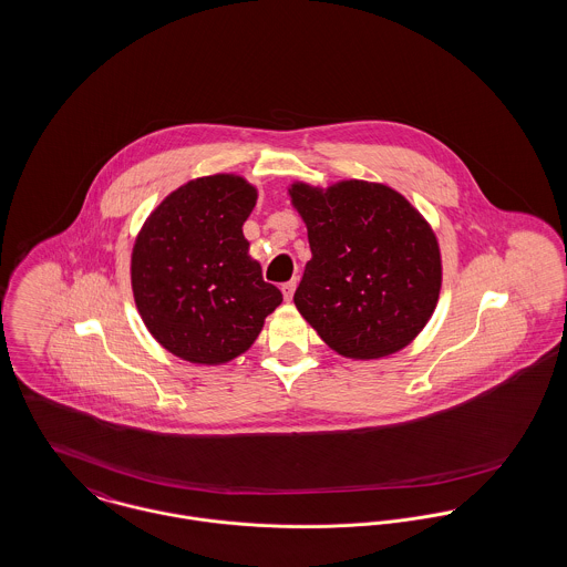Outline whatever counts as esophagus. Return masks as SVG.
Masks as SVG:
<instances>
[{
  "mask_svg": "<svg viewBox=\"0 0 567 567\" xmlns=\"http://www.w3.org/2000/svg\"><path fill=\"white\" fill-rule=\"evenodd\" d=\"M296 287H298V280H289V282H285V285H282V296H285V300H287V302H291V300H293Z\"/></svg>",
  "mask_w": 567,
  "mask_h": 567,
  "instance_id": "34e87169",
  "label": "esophagus"
}]
</instances>
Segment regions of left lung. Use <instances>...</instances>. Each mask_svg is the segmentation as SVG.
<instances>
[{
	"label": "left lung",
	"mask_w": 567,
	"mask_h": 567,
	"mask_svg": "<svg viewBox=\"0 0 567 567\" xmlns=\"http://www.w3.org/2000/svg\"><path fill=\"white\" fill-rule=\"evenodd\" d=\"M312 259L293 296L323 343L353 360L410 346L436 310L442 259L436 233L384 183L348 178L289 187Z\"/></svg>",
	"instance_id": "1"
}]
</instances>
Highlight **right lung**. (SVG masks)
I'll return each instance as SVG.
<instances>
[{
    "label": "right lung",
    "mask_w": 567,
    "mask_h": 567,
    "mask_svg": "<svg viewBox=\"0 0 567 567\" xmlns=\"http://www.w3.org/2000/svg\"><path fill=\"white\" fill-rule=\"evenodd\" d=\"M259 192L239 175L192 178L142 224L131 252V289L153 339L194 364L248 351L282 293L250 259L244 221Z\"/></svg>",
    "instance_id": "obj_1"
}]
</instances>
